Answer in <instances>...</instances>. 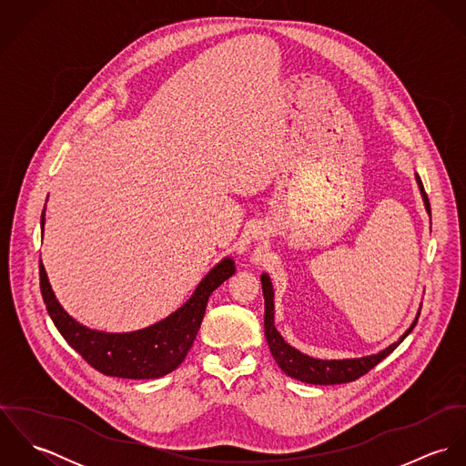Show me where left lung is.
<instances>
[{
    "label": "left lung",
    "instance_id": "left-lung-1",
    "mask_svg": "<svg viewBox=\"0 0 466 466\" xmlns=\"http://www.w3.org/2000/svg\"><path fill=\"white\" fill-rule=\"evenodd\" d=\"M421 198L425 202V208L431 215V204L429 198L423 190L421 179L420 176H416ZM262 290H264V299H266V316H264V332H266L267 342L270 348V353L274 357V360L278 362V366L281 368V371L296 380L307 382V384H316V386H330V384H346V382H353L357 379H360L362 375H366L370 370H373L382 359H386L400 342L410 333L414 329L418 316L414 319V323L409 327V330L400 337L397 342H393L391 346H388L386 350L379 351L377 355H368V357H360V359H342V360H321V359H314L309 357L301 351H298L296 348H292L290 344H287L283 340V337L278 333L274 327V292H272V285L267 274H262Z\"/></svg>",
    "mask_w": 466,
    "mask_h": 466
}]
</instances>
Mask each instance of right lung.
<instances>
[{
    "instance_id": "1",
    "label": "right lung",
    "mask_w": 466,
    "mask_h": 466,
    "mask_svg": "<svg viewBox=\"0 0 466 466\" xmlns=\"http://www.w3.org/2000/svg\"><path fill=\"white\" fill-rule=\"evenodd\" d=\"M45 226V211L41 217ZM235 274L231 258H224L200 281L194 296L167 319L129 333H106L78 325L57 301L41 264V294L46 310L67 344L96 371L118 379H159L174 371L192 348L211 292Z\"/></svg>"
}]
</instances>
